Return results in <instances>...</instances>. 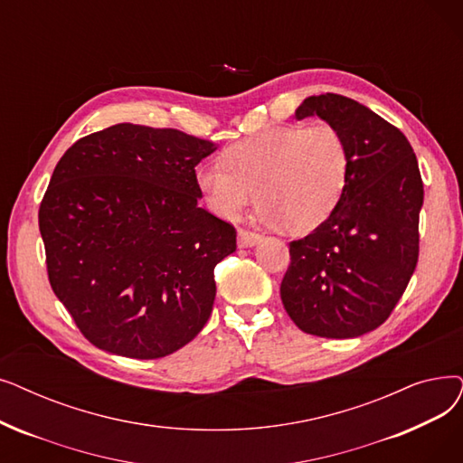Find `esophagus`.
<instances>
[{
	"label": "esophagus",
	"mask_w": 463,
	"mask_h": 463,
	"mask_svg": "<svg viewBox=\"0 0 463 463\" xmlns=\"http://www.w3.org/2000/svg\"><path fill=\"white\" fill-rule=\"evenodd\" d=\"M260 240V234L251 232V231H240L238 232V246L240 248H251Z\"/></svg>",
	"instance_id": "obj_1"
}]
</instances>
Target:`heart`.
<instances>
[{
    "label": "heart",
    "instance_id": "1",
    "mask_svg": "<svg viewBox=\"0 0 463 463\" xmlns=\"http://www.w3.org/2000/svg\"><path fill=\"white\" fill-rule=\"evenodd\" d=\"M350 175L348 144L329 123L269 127L232 144L223 165L198 168L196 185L208 208L236 219L257 193L260 217L291 232L319 227L338 206Z\"/></svg>",
    "mask_w": 463,
    "mask_h": 463
}]
</instances>
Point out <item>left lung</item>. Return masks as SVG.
I'll return each instance as SVG.
<instances>
[{
	"label": "left lung",
	"instance_id": "8db88e82",
	"mask_svg": "<svg viewBox=\"0 0 463 463\" xmlns=\"http://www.w3.org/2000/svg\"><path fill=\"white\" fill-rule=\"evenodd\" d=\"M314 115L343 132L350 175L329 219L289 244L279 295L300 331L354 338L384 324L409 286L424 185L405 134L367 106L327 92L295 111Z\"/></svg>",
	"mask_w": 463,
	"mask_h": 463
}]
</instances>
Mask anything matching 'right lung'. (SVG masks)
<instances>
[{"instance_id": "obj_1", "label": "right lung", "mask_w": 463, "mask_h": 463, "mask_svg": "<svg viewBox=\"0 0 463 463\" xmlns=\"http://www.w3.org/2000/svg\"><path fill=\"white\" fill-rule=\"evenodd\" d=\"M215 149L120 123L58 160L39 206L49 281L96 348L156 359L206 326L213 269L236 250L234 227L198 206L194 166Z\"/></svg>"}]
</instances>
